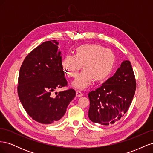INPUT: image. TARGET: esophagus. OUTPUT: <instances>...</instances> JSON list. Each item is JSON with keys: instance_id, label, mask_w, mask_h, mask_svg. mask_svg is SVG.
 <instances>
[{"instance_id": "esophagus-1", "label": "esophagus", "mask_w": 153, "mask_h": 153, "mask_svg": "<svg viewBox=\"0 0 153 153\" xmlns=\"http://www.w3.org/2000/svg\"><path fill=\"white\" fill-rule=\"evenodd\" d=\"M76 96L77 97H81V96H83V93H82V92H81L80 91H77L76 92Z\"/></svg>"}]
</instances>
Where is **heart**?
<instances>
[{
  "label": "heart",
  "instance_id": "1",
  "mask_svg": "<svg viewBox=\"0 0 153 153\" xmlns=\"http://www.w3.org/2000/svg\"><path fill=\"white\" fill-rule=\"evenodd\" d=\"M115 62L112 51L96 44H84L75 49L74 56L67 55L62 66L66 75L75 78L80 69L83 71L73 82L76 89H84L96 82H103L112 73Z\"/></svg>",
  "mask_w": 153,
  "mask_h": 153
}]
</instances>
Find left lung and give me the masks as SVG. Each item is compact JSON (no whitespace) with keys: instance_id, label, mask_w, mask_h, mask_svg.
<instances>
[{"instance_id":"left-lung-1","label":"left lung","mask_w":153,"mask_h":153,"mask_svg":"<svg viewBox=\"0 0 153 153\" xmlns=\"http://www.w3.org/2000/svg\"><path fill=\"white\" fill-rule=\"evenodd\" d=\"M136 85L131 63L124 61L114 76L88 94L91 121L106 126L118 121L130 106Z\"/></svg>"}]
</instances>
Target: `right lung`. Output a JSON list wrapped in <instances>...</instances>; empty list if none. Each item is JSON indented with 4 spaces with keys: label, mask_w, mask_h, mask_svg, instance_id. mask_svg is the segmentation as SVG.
Listing matches in <instances>:
<instances>
[{
    "label": "right lung",
    "mask_w": 153,
    "mask_h": 153,
    "mask_svg": "<svg viewBox=\"0 0 153 153\" xmlns=\"http://www.w3.org/2000/svg\"><path fill=\"white\" fill-rule=\"evenodd\" d=\"M56 40L43 42L27 55L20 69L18 94L26 112L36 121L51 124L65 114L75 98L73 89L52 93L68 86L62 66V57Z\"/></svg>",
    "instance_id": "1"
}]
</instances>
